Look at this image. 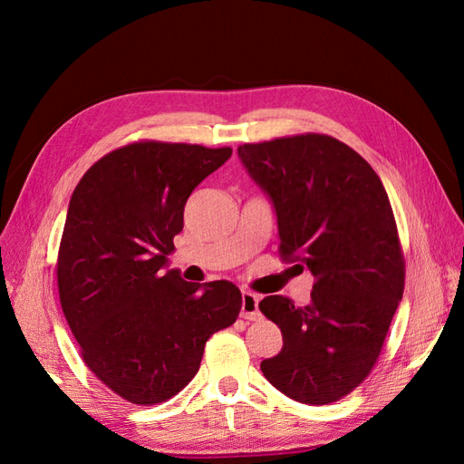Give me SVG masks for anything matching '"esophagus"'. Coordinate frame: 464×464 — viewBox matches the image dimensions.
I'll use <instances>...</instances> for the list:
<instances>
[{
	"mask_svg": "<svg viewBox=\"0 0 464 464\" xmlns=\"http://www.w3.org/2000/svg\"><path fill=\"white\" fill-rule=\"evenodd\" d=\"M244 319H259L261 317V312H259V298L256 296L254 292H247L244 290L242 292V314H240Z\"/></svg>",
	"mask_w": 464,
	"mask_h": 464,
	"instance_id": "obj_1",
	"label": "esophagus"
}]
</instances>
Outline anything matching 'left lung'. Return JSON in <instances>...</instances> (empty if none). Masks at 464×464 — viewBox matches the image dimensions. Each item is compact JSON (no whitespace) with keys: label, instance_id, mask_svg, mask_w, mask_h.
Segmentation results:
<instances>
[{"label":"left lung","instance_id":"8db88e82","mask_svg":"<svg viewBox=\"0 0 464 464\" xmlns=\"http://www.w3.org/2000/svg\"><path fill=\"white\" fill-rule=\"evenodd\" d=\"M237 157L275 205L280 259L315 278L304 307L285 296L259 302L283 333V350L261 372L298 402L339 401L370 375L402 298L404 257L387 191L354 149L329 135L246 143Z\"/></svg>","mask_w":464,"mask_h":464}]
</instances>
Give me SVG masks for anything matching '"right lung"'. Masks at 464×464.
Segmentation results:
<instances>
[{
  "label": "right lung",
  "mask_w": 464,
  "mask_h": 464,
  "mask_svg": "<svg viewBox=\"0 0 464 464\" xmlns=\"http://www.w3.org/2000/svg\"><path fill=\"white\" fill-rule=\"evenodd\" d=\"M232 149L137 141L94 162L69 201L58 251L63 315L82 362L133 404H159L199 372L205 343L230 327L242 292L164 273L184 207Z\"/></svg>",
  "instance_id": "add662e5"
}]
</instances>
